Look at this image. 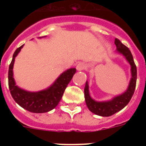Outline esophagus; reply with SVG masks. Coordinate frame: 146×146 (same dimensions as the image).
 I'll list each match as a JSON object with an SVG mask.
<instances>
[{"instance_id": "esophagus-1", "label": "esophagus", "mask_w": 146, "mask_h": 146, "mask_svg": "<svg viewBox=\"0 0 146 146\" xmlns=\"http://www.w3.org/2000/svg\"><path fill=\"white\" fill-rule=\"evenodd\" d=\"M86 64H83V63H82V62H81V63H79V64H77V67H76V69H77V70H78V71H82V70H83V69H86Z\"/></svg>"}]
</instances>
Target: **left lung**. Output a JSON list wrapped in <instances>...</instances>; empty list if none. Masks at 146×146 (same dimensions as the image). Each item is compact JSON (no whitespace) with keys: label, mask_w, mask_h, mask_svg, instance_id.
Masks as SVG:
<instances>
[{"label":"left lung","mask_w":146,"mask_h":146,"mask_svg":"<svg viewBox=\"0 0 146 146\" xmlns=\"http://www.w3.org/2000/svg\"><path fill=\"white\" fill-rule=\"evenodd\" d=\"M115 44L117 47V52L126 58L131 66V78L130 80L129 87L124 93L107 102H96L92 99L89 94L88 83L86 81L84 88L85 100L86 105L91 112L100 116L108 117L120 111L128 104L135 92L137 81V67L134 62L133 56L131 51L127 47L121 43L118 38L115 39Z\"/></svg>","instance_id":"left-lung-1"}]
</instances>
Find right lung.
Here are the masks:
<instances>
[{"label": "right lung", "instance_id": "1", "mask_svg": "<svg viewBox=\"0 0 146 146\" xmlns=\"http://www.w3.org/2000/svg\"><path fill=\"white\" fill-rule=\"evenodd\" d=\"M23 45L18 47L13 55L12 60L9 69V88L11 96L20 107L31 113H43L52 110L58 104L66 88L75 74L76 69H67L62 73L52 86L48 88L38 92H30L20 88L16 86L13 77V66L15 59L20 52Z\"/></svg>", "mask_w": 146, "mask_h": 146}]
</instances>
